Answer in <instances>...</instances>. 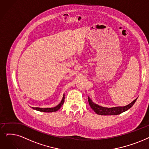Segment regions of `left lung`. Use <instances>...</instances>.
<instances>
[{
  "label": "left lung",
  "mask_w": 149,
  "mask_h": 149,
  "mask_svg": "<svg viewBox=\"0 0 149 149\" xmlns=\"http://www.w3.org/2000/svg\"><path fill=\"white\" fill-rule=\"evenodd\" d=\"M137 99H138V98L133 100V102L132 103H130L129 104L125 106H117L112 107V108H106V107H103L97 104H95L92 102V100L89 98V97H88V102L91 108L95 113H96V114L101 116H108L120 114L121 113L127 111L128 109L132 108L133 105L136 102Z\"/></svg>",
  "instance_id": "1"
}]
</instances>
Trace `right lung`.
I'll use <instances>...</instances> for the list:
<instances>
[{
  "label": "right lung",
  "instance_id": "1",
  "mask_svg": "<svg viewBox=\"0 0 149 149\" xmlns=\"http://www.w3.org/2000/svg\"><path fill=\"white\" fill-rule=\"evenodd\" d=\"M65 100V94H63V98L62 99V101L61 102V103H59L58 105H57L56 106L54 107V108H32L35 110H37L40 112H56L57 111H58L59 109H60L62 106L63 105V103H64V100Z\"/></svg>",
  "mask_w": 149,
  "mask_h": 149
}]
</instances>
